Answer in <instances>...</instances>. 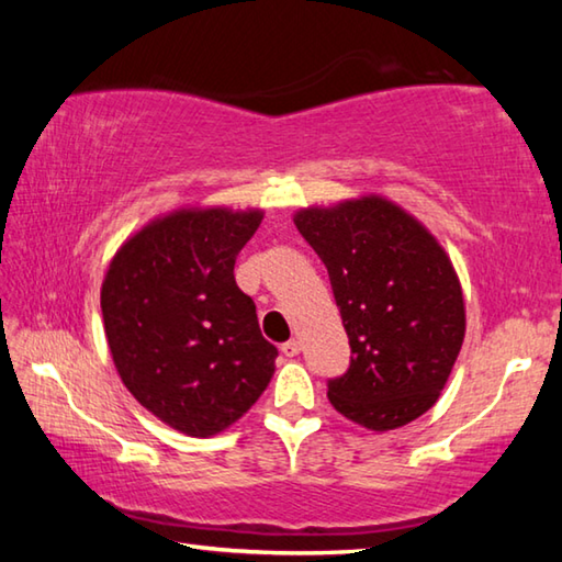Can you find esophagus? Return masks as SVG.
Instances as JSON below:
<instances>
[{"instance_id": "1", "label": "esophagus", "mask_w": 562, "mask_h": 562, "mask_svg": "<svg viewBox=\"0 0 562 562\" xmlns=\"http://www.w3.org/2000/svg\"><path fill=\"white\" fill-rule=\"evenodd\" d=\"M280 351L284 357H297L300 355V341L297 339H290V341H284V345L280 347Z\"/></svg>"}]
</instances>
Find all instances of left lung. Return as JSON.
<instances>
[{
  "label": "left lung",
  "mask_w": 562,
  "mask_h": 562,
  "mask_svg": "<svg viewBox=\"0 0 562 562\" xmlns=\"http://www.w3.org/2000/svg\"><path fill=\"white\" fill-rule=\"evenodd\" d=\"M294 225L329 272L349 369L329 379L341 416L392 431L436 404L465 335L461 282L439 240L382 195L302 207Z\"/></svg>",
  "instance_id": "left-lung-1"
}]
</instances>
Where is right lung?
<instances>
[{
	"label": "right lung",
	"instance_id": "add662e5",
	"mask_svg": "<svg viewBox=\"0 0 562 562\" xmlns=\"http://www.w3.org/2000/svg\"><path fill=\"white\" fill-rule=\"evenodd\" d=\"M260 223L262 211L180 207L131 235L101 284L121 382L170 429L195 439L235 424L274 374L278 349L233 274Z\"/></svg>",
	"mask_w": 562,
	"mask_h": 562
}]
</instances>
